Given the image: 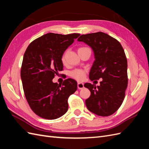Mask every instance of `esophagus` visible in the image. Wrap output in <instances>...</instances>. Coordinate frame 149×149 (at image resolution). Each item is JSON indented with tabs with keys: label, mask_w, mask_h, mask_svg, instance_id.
Instances as JSON below:
<instances>
[{
	"label": "esophagus",
	"mask_w": 149,
	"mask_h": 149,
	"mask_svg": "<svg viewBox=\"0 0 149 149\" xmlns=\"http://www.w3.org/2000/svg\"><path fill=\"white\" fill-rule=\"evenodd\" d=\"M77 87L79 89H82L84 86V84L82 82H78L77 83Z\"/></svg>",
	"instance_id": "34e87169"
}]
</instances>
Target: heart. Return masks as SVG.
Instances as JSON below:
<instances>
[{
    "mask_svg": "<svg viewBox=\"0 0 149 149\" xmlns=\"http://www.w3.org/2000/svg\"><path fill=\"white\" fill-rule=\"evenodd\" d=\"M87 49H90V48L88 47H80L78 49V53L82 52V51L87 50ZM67 53V52H65L63 53L62 56V61L63 63L65 62ZM86 72L84 70L75 69V70H74L73 71L70 72V76L71 77H72L75 80H77V81H82L84 79V78L86 77Z\"/></svg>",
    "mask_w": 149,
    "mask_h": 149,
    "instance_id": "1",
    "label": "heart"
}]
</instances>
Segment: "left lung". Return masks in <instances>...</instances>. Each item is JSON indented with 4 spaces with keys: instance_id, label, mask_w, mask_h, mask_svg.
I'll return each instance as SVG.
<instances>
[{
    "instance_id": "1",
    "label": "left lung",
    "mask_w": 149,
    "mask_h": 149,
    "mask_svg": "<svg viewBox=\"0 0 149 149\" xmlns=\"http://www.w3.org/2000/svg\"><path fill=\"white\" fill-rule=\"evenodd\" d=\"M78 41L92 48L95 60L91 68V81L102 79L100 86L86 83L91 91L86 104L90 111L108 116L119 109L128 86L127 59L121 45L115 38L102 32L82 35Z\"/></svg>"
}]
</instances>
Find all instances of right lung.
<instances>
[{
  "label": "right lung",
  "instance_id": "right-lung-1",
  "mask_svg": "<svg viewBox=\"0 0 149 149\" xmlns=\"http://www.w3.org/2000/svg\"><path fill=\"white\" fill-rule=\"evenodd\" d=\"M79 36L49 33L32 41L26 49L21 70L22 87L30 108L41 118L55 120L67 111L68 99L77 90V82L67 79L62 86L52 80L63 70L64 52Z\"/></svg>",
  "mask_w": 149,
  "mask_h": 149
}]
</instances>
